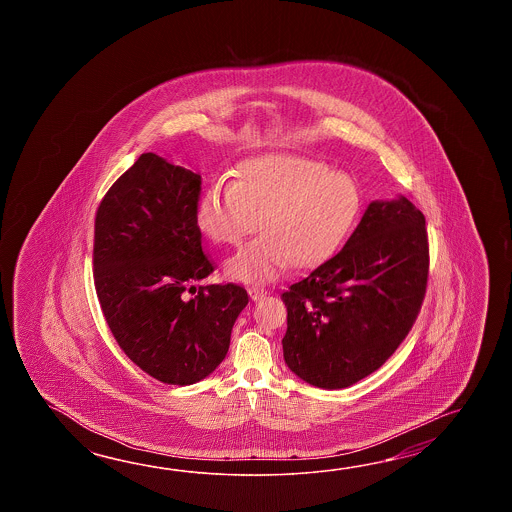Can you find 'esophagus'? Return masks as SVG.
<instances>
[{
  "mask_svg": "<svg viewBox=\"0 0 512 512\" xmlns=\"http://www.w3.org/2000/svg\"><path fill=\"white\" fill-rule=\"evenodd\" d=\"M249 294H251V298L254 300V302H258V300H261V298L267 294V291H265L263 287L252 285L251 289H249Z\"/></svg>",
  "mask_w": 512,
  "mask_h": 512,
  "instance_id": "1",
  "label": "esophagus"
}]
</instances>
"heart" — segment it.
Returning <instances> with one entry per match:
<instances>
[{"mask_svg":"<svg viewBox=\"0 0 512 512\" xmlns=\"http://www.w3.org/2000/svg\"><path fill=\"white\" fill-rule=\"evenodd\" d=\"M360 207L359 186L344 172L300 155L269 153L236 168L234 183L216 181L199 201L208 238L236 247L263 230L227 263L240 282H269L291 261L313 267L346 240Z\"/></svg>","mask_w":512,"mask_h":512,"instance_id":"obj_1","label":"heart"}]
</instances>
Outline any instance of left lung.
<instances>
[{
  "label": "left lung",
  "instance_id": "left-lung-1",
  "mask_svg": "<svg viewBox=\"0 0 512 512\" xmlns=\"http://www.w3.org/2000/svg\"><path fill=\"white\" fill-rule=\"evenodd\" d=\"M425 216L404 196L373 201L344 249L293 283L283 359L318 388H348L401 346L425 300Z\"/></svg>",
  "mask_w": 512,
  "mask_h": 512
}]
</instances>
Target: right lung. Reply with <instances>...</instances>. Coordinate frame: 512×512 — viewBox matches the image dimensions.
I'll use <instances>...</instances> for the list:
<instances>
[{
  "mask_svg": "<svg viewBox=\"0 0 512 512\" xmlns=\"http://www.w3.org/2000/svg\"><path fill=\"white\" fill-rule=\"evenodd\" d=\"M201 175L142 153L95 218V289L120 349L164 384L188 386L225 359L249 304L236 285H197L214 265L201 247Z\"/></svg>",
  "mask_w": 512,
  "mask_h": 512,
  "instance_id": "add662e5",
  "label": "right lung"
}]
</instances>
